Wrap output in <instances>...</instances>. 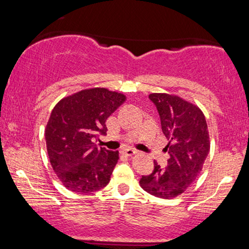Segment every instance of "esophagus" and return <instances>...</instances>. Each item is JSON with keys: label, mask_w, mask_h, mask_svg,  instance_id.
<instances>
[{"label": "esophagus", "mask_w": 249, "mask_h": 249, "mask_svg": "<svg viewBox=\"0 0 249 249\" xmlns=\"http://www.w3.org/2000/svg\"><path fill=\"white\" fill-rule=\"evenodd\" d=\"M137 150L134 149V148H123L121 149V154L126 155V156H132L134 154H136Z\"/></svg>", "instance_id": "1"}]
</instances>
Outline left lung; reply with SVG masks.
Listing matches in <instances>:
<instances>
[{"instance_id": "obj_1", "label": "left lung", "mask_w": 249, "mask_h": 249, "mask_svg": "<svg viewBox=\"0 0 249 249\" xmlns=\"http://www.w3.org/2000/svg\"><path fill=\"white\" fill-rule=\"evenodd\" d=\"M161 122L162 133L169 141V159L166 168L154 161V170L142 176L141 187L161 199H172L195 182L210 153L208 124L204 114L195 104L179 96L151 93Z\"/></svg>"}]
</instances>
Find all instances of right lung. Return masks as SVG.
Segmentation results:
<instances>
[{"label":"right lung","instance_id":"1","mask_svg":"<svg viewBox=\"0 0 249 249\" xmlns=\"http://www.w3.org/2000/svg\"><path fill=\"white\" fill-rule=\"evenodd\" d=\"M125 95L104 88L82 90L62 99L46 126V145L53 171L67 189L91 193L104 188L119 160V151L98 147L107 134V117Z\"/></svg>","mask_w":249,"mask_h":249}]
</instances>
